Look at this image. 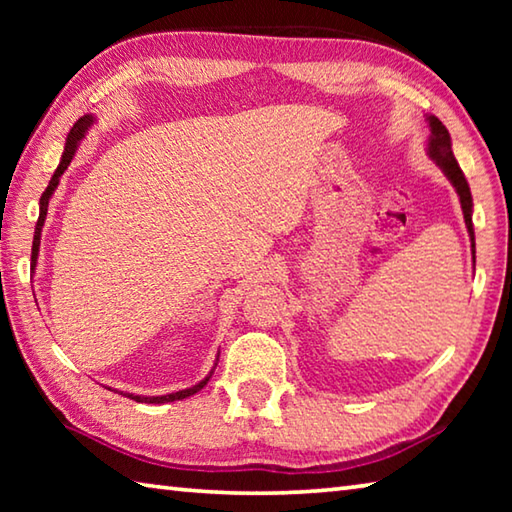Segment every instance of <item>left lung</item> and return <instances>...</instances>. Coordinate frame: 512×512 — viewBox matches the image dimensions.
<instances>
[{"instance_id":"8db88e82","label":"left lung","mask_w":512,"mask_h":512,"mask_svg":"<svg viewBox=\"0 0 512 512\" xmlns=\"http://www.w3.org/2000/svg\"><path fill=\"white\" fill-rule=\"evenodd\" d=\"M427 124H429V140H427V155L438 164L443 173L447 176L449 183L456 189L458 201H461V210H463V219H465V228L467 235H470L472 241V259H474V225H472V192L470 185L463 176L461 167L454 158L452 151V137H449V131L445 128L443 121H440L436 115H427Z\"/></svg>"}]
</instances>
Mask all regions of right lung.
<instances>
[{
    "mask_svg": "<svg viewBox=\"0 0 512 512\" xmlns=\"http://www.w3.org/2000/svg\"><path fill=\"white\" fill-rule=\"evenodd\" d=\"M92 124H97V117H94V115H83V117L72 126V131H69L67 140H65V151H63V158H60L58 169L54 171V176H51L47 189H45V192H42V196H40V214H38L36 232H33V248H31V266H33V268H36V264H38L40 235H42V225H45V219H47V207H49L51 196H54L56 187H58V183H60V176H63L65 169L69 167V162H72V158L76 155V151H79V144H81V140L85 137V133H88L90 128H92ZM216 363H219V354H216L214 368H216ZM214 368L210 370V375H207L205 379H201V381H198V384H194V386L183 388V391H176V393H169V395H151V397L135 395V393H126V397H131V400H135V402H146V404H167V402L185 400V397H192L194 393L201 391V388L207 384V381H210Z\"/></svg>",
    "mask_w": 512,
    "mask_h": 512,
    "instance_id": "1",
    "label": "right lung"
}]
</instances>
